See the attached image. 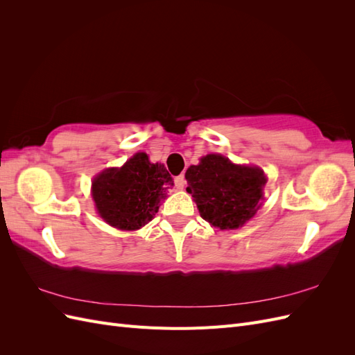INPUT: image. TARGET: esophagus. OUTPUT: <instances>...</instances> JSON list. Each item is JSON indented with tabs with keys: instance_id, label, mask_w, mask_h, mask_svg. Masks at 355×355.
Instances as JSON below:
<instances>
[{
	"instance_id": "esophagus-1",
	"label": "esophagus",
	"mask_w": 355,
	"mask_h": 355,
	"mask_svg": "<svg viewBox=\"0 0 355 355\" xmlns=\"http://www.w3.org/2000/svg\"><path fill=\"white\" fill-rule=\"evenodd\" d=\"M175 187L178 189H184L185 188V176L184 175H179L175 178Z\"/></svg>"
}]
</instances>
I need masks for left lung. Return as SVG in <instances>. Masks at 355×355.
<instances>
[{
  "instance_id": "left-lung-1",
  "label": "left lung",
  "mask_w": 355,
  "mask_h": 355,
  "mask_svg": "<svg viewBox=\"0 0 355 355\" xmlns=\"http://www.w3.org/2000/svg\"><path fill=\"white\" fill-rule=\"evenodd\" d=\"M185 179L200 216L219 230H237L262 206L266 176L256 166L234 164L220 154H209L191 166Z\"/></svg>"
}]
</instances>
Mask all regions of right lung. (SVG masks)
<instances>
[{"mask_svg":"<svg viewBox=\"0 0 355 355\" xmlns=\"http://www.w3.org/2000/svg\"><path fill=\"white\" fill-rule=\"evenodd\" d=\"M173 185L164 164H154L145 153H137L124 166L101 171L92 182V197L106 223L121 231H136L153 220Z\"/></svg>","mask_w":355,"mask_h":355,"instance_id":"right-lung-1","label":"right lung"}]
</instances>
